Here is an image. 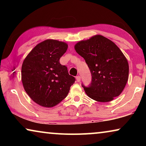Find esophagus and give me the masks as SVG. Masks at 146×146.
Here are the masks:
<instances>
[{"mask_svg":"<svg viewBox=\"0 0 146 146\" xmlns=\"http://www.w3.org/2000/svg\"><path fill=\"white\" fill-rule=\"evenodd\" d=\"M76 81L78 82H80V80H81L80 76H76Z\"/></svg>","mask_w":146,"mask_h":146,"instance_id":"esophagus-1","label":"esophagus"}]
</instances>
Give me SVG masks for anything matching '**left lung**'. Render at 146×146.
<instances>
[{"label":"left lung","instance_id":"1","mask_svg":"<svg viewBox=\"0 0 146 146\" xmlns=\"http://www.w3.org/2000/svg\"><path fill=\"white\" fill-rule=\"evenodd\" d=\"M84 58L92 74L88 87L84 85L90 98L100 102L113 100L122 92L128 80L126 58L114 42L102 35H95L74 46Z\"/></svg>","mask_w":146,"mask_h":146}]
</instances>
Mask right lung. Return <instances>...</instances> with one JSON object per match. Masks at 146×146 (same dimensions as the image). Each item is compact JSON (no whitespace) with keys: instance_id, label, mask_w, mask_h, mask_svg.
<instances>
[{"instance_id":"obj_1","label":"right lung","mask_w":146,"mask_h":146,"mask_svg":"<svg viewBox=\"0 0 146 146\" xmlns=\"http://www.w3.org/2000/svg\"><path fill=\"white\" fill-rule=\"evenodd\" d=\"M68 44L48 39L38 44L24 60L22 82L27 94L40 106H55L67 96L75 78L69 75L60 58Z\"/></svg>"}]
</instances>
